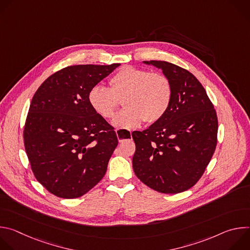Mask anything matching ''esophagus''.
Masks as SVG:
<instances>
[{"instance_id": "obj_1", "label": "esophagus", "mask_w": 250, "mask_h": 250, "mask_svg": "<svg viewBox=\"0 0 250 250\" xmlns=\"http://www.w3.org/2000/svg\"><path fill=\"white\" fill-rule=\"evenodd\" d=\"M116 132H117V136H118V139H119V141H120V142H122L124 139H123V138L120 136V134H119V132H120V129H116ZM130 133H131V132H130Z\"/></svg>"}]
</instances>
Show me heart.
<instances>
[{
    "instance_id": "heart-1",
    "label": "heart",
    "mask_w": 250,
    "mask_h": 250,
    "mask_svg": "<svg viewBox=\"0 0 250 250\" xmlns=\"http://www.w3.org/2000/svg\"><path fill=\"white\" fill-rule=\"evenodd\" d=\"M124 98L126 108L116 115L112 122L114 126L133 128L144 121L152 124L168 111L172 85L161 73L125 66L110 79V89L95 86L88 94L91 108L104 119L113 117Z\"/></svg>"
}]
</instances>
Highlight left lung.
<instances>
[{
	"instance_id": "8db88e82",
	"label": "left lung",
	"mask_w": 250,
	"mask_h": 250,
	"mask_svg": "<svg viewBox=\"0 0 250 250\" xmlns=\"http://www.w3.org/2000/svg\"><path fill=\"white\" fill-rule=\"evenodd\" d=\"M162 70L172 85L166 114L147 129L133 131L132 168L138 179L164 194L193 187L217 146L218 118L206 90L186 69L166 61H144Z\"/></svg>"
}]
</instances>
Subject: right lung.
Here are the masks:
<instances>
[{
	"label": "right lung",
	"mask_w": 250,
	"mask_h": 250,
	"mask_svg": "<svg viewBox=\"0 0 250 250\" xmlns=\"http://www.w3.org/2000/svg\"><path fill=\"white\" fill-rule=\"evenodd\" d=\"M120 65L69 66L35 92L24 147L35 178L51 194L81 197L105 174L119 141L114 127L91 108L88 94Z\"/></svg>",
	"instance_id": "1"
}]
</instances>
